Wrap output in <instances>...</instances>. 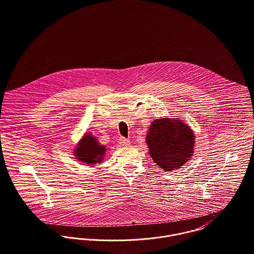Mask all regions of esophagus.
<instances>
[{"label": "esophagus", "mask_w": 254, "mask_h": 254, "mask_svg": "<svg viewBox=\"0 0 254 254\" xmlns=\"http://www.w3.org/2000/svg\"><path fill=\"white\" fill-rule=\"evenodd\" d=\"M119 143H120L121 145H123V146H128V145L130 144V140H129V139H126V138L121 137V138L119 139Z\"/></svg>", "instance_id": "34e87169"}]
</instances>
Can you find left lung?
<instances>
[{"label":"left lung","mask_w":254,"mask_h":254,"mask_svg":"<svg viewBox=\"0 0 254 254\" xmlns=\"http://www.w3.org/2000/svg\"><path fill=\"white\" fill-rule=\"evenodd\" d=\"M146 142L153 161L163 170H174L185 164L193 153V131L179 120L153 121Z\"/></svg>","instance_id":"8db88e82"}]
</instances>
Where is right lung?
Instances as JSON below:
<instances>
[{
	"instance_id": "add662e5",
	"label": "right lung",
	"mask_w": 254,
	"mask_h": 254,
	"mask_svg": "<svg viewBox=\"0 0 254 254\" xmlns=\"http://www.w3.org/2000/svg\"><path fill=\"white\" fill-rule=\"evenodd\" d=\"M105 151V147L99 145L92 135L85 134L84 139L78 145L75 155L79 161L92 165L102 162V156Z\"/></svg>"
}]
</instances>
